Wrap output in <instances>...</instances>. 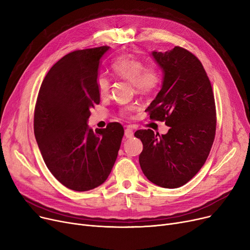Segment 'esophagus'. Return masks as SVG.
Returning a JSON list of instances; mask_svg holds the SVG:
<instances>
[{"label": "esophagus", "mask_w": 250, "mask_h": 250, "mask_svg": "<svg viewBox=\"0 0 250 250\" xmlns=\"http://www.w3.org/2000/svg\"><path fill=\"white\" fill-rule=\"evenodd\" d=\"M125 136L127 139L134 137V130H133V128L127 126V127L125 129Z\"/></svg>", "instance_id": "34e87169"}]
</instances>
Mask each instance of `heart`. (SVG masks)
<instances>
[{"mask_svg": "<svg viewBox=\"0 0 250 250\" xmlns=\"http://www.w3.org/2000/svg\"><path fill=\"white\" fill-rule=\"evenodd\" d=\"M111 72L116 77L133 84L140 94H151L161 83V72L154 63L146 64L143 60L134 55L126 54L116 58L111 63ZM96 88L100 97H105L109 92L110 82L104 75L96 79ZM134 107L129 106L122 109L123 115H129Z\"/></svg>", "mask_w": 250, "mask_h": 250, "instance_id": "b5f03b06", "label": "heart"}]
</instances>
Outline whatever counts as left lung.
<instances>
[{"label":"left lung","mask_w":250,"mask_h":250,"mask_svg":"<svg viewBox=\"0 0 250 250\" xmlns=\"http://www.w3.org/2000/svg\"><path fill=\"white\" fill-rule=\"evenodd\" d=\"M163 71L162 88L147 108L151 120L170 126L165 135L139 129L143 143L139 161L154 185L176 188L188 182L205 164L216 134L213 89L200 60L180 46L153 51Z\"/></svg>","instance_id":"left-lung-1"}]
</instances>
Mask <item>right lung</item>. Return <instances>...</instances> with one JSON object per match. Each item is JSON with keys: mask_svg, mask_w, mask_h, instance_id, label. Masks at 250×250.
<instances>
[{"mask_svg": "<svg viewBox=\"0 0 250 250\" xmlns=\"http://www.w3.org/2000/svg\"><path fill=\"white\" fill-rule=\"evenodd\" d=\"M104 45L70 52L43 79L34 109V135L46 167L62 186L93 189L107 179L124 137L117 123L106 128L87 125L99 104L96 79Z\"/></svg>", "mask_w": 250, "mask_h": 250, "instance_id": "add662e5", "label": "right lung"}]
</instances>
